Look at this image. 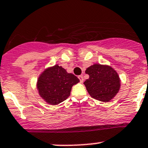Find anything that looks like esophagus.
Returning a JSON list of instances; mask_svg holds the SVG:
<instances>
[{
    "mask_svg": "<svg viewBox=\"0 0 148 148\" xmlns=\"http://www.w3.org/2000/svg\"><path fill=\"white\" fill-rule=\"evenodd\" d=\"M78 78H79V79L80 82H83V81H84V77H83L82 75H79V77H78Z\"/></svg>",
    "mask_w": 148,
    "mask_h": 148,
    "instance_id": "obj_1",
    "label": "esophagus"
}]
</instances>
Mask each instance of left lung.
<instances>
[{"label":"left lung","mask_w":148,"mask_h":148,"mask_svg":"<svg viewBox=\"0 0 148 148\" xmlns=\"http://www.w3.org/2000/svg\"><path fill=\"white\" fill-rule=\"evenodd\" d=\"M85 73L89 78L84 82L86 90L94 99L108 102L118 92L120 80L117 73L108 66L94 64L86 69Z\"/></svg>","instance_id":"8db88e82"}]
</instances>
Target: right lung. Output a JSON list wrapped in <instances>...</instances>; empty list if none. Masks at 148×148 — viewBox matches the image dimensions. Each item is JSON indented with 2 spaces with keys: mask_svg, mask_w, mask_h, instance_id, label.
<instances>
[{
  "mask_svg": "<svg viewBox=\"0 0 148 148\" xmlns=\"http://www.w3.org/2000/svg\"><path fill=\"white\" fill-rule=\"evenodd\" d=\"M79 82L75 75L68 74L62 66L55 65L40 76L37 88L45 101L51 104H57L69 97L72 86Z\"/></svg>",
  "mask_w": 148,
  "mask_h": 148,
  "instance_id": "1",
  "label": "right lung"
}]
</instances>
